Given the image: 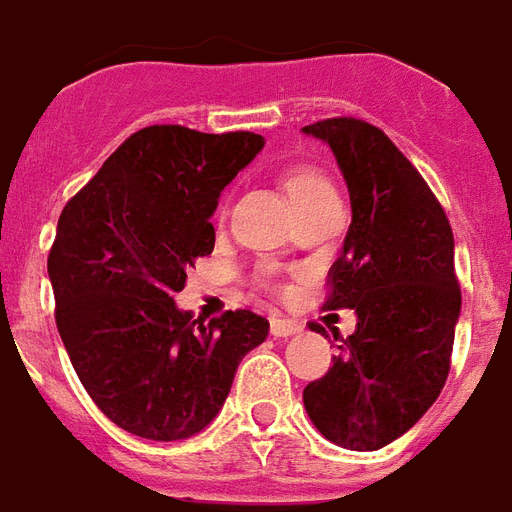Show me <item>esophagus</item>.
Returning a JSON list of instances; mask_svg holds the SVG:
<instances>
[{"label": "esophagus", "mask_w": 512, "mask_h": 512, "mask_svg": "<svg viewBox=\"0 0 512 512\" xmlns=\"http://www.w3.org/2000/svg\"><path fill=\"white\" fill-rule=\"evenodd\" d=\"M275 338H288V335L301 333V325L296 320H285V317H272V325H269Z\"/></svg>", "instance_id": "esophagus-1"}]
</instances>
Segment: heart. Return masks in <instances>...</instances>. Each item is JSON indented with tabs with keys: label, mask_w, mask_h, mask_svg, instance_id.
I'll list each match as a JSON object with an SVG mask.
<instances>
[{
	"label": "heart",
	"mask_w": 512,
	"mask_h": 512,
	"mask_svg": "<svg viewBox=\"0 0 512 512\" xmlns=\"http://www.w3.org/2000/svg\"><path fill=\"white\" fill-rule=\"evenodd\" d=\"M282 185H285V192H288V198L296 203L301 198H309L314 192L330 190L325 179L317 174L314 169H306V166H296V169H290L285 177H282Z\"/></svg>",
	"instance_id": "b5f03b06"
}]
</instances>
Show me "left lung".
<instances>
[{
  "instance_id": "1",
  "label": "left lung",
  "mask_w": 512,
  "mask_h": 512,
  "mask_svg": "<svg viewBox=\"0 0 512 512\" xmlns=\"http://www.w3.org/2000/svg\"><path fill=\"white\" fill-rule=\"evenodd\" d=\"M301 132L333 150L349 187L351 224L327 272V309L357 314L333 367L304 388V407L327 441L372 452L410 431L444 388L460 320L455 237L418 169L378 126L327 118Z\"/></svg>"
}]
</instances>
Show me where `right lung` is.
I'll return each mask as SVG.
<instances>
[{"instance_id": "add662e5", "label": "right lung", "mask_w": 512, "mask_h": 512, "mask_svg": "<svg viewBox=\"0 0 512 512\" xmlns=\"http://www.w3.org/2000/svg\"><path fill=\"white\" fill-rule=\"evenodd\" d=\"M261 147L253 132L147 126L60 214L47 259L57 333L92 402L134 436L203 431L237 365L267 341L269 322L248 309L203 325L174 301L214 251L219 195Z\"/></svg>"}]
</instances>
